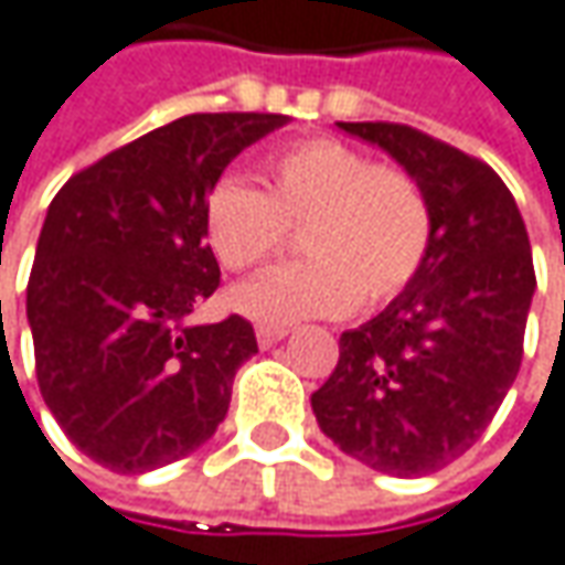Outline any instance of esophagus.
Masks as SVG:
<instances>
[{
    "label": "esophagus",
    "instance_id": "obj_1",
    "mask_svg": "<svg viewBox=\"0 0 565 565\" xmlns=\"http://www.w3.org/2000/svg\"><path fill=\"white\" fill-rule=\"evenodd\" d=\"M287 332H290L287 326H255V339H258V345H262V349H271V345H278Z\"/></svg>",
    "mask_w": 565,
    "mask_h": 565
}]
</instances>
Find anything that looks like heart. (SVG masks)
<instances>
[{"mask_svg": "<svg viewBox=\"0 0 565 565\" xmlns=\"http://www.w3.org/2000/svg\"><path fill=\"white\" fill-rule=\"evenodd\" d=\"M268 191L223 175L204 201L207 243L230 271H252L278 255L287 226L300 230L297 265L233 290V307L258 322L342 316L396 297L431 246V207L409 172L374 166L342 140L313 137L275 152Z\"/></svg>", "mask_w": 565, "mask_h": 565, "instance_id": "heart-1", "label": "heart"}]
</instances>
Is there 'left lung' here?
<instances>
[{
    "instance_id": "left-lung-1",
    "label": "left lung",
    "mask_w": 565,
    "mask_h": 565,
    "mask_svg": "<svg viewBox=\"0 0 565 565\" xmlns=\"http://www.w3.org/2000/svg\"><path fill=\"white\" fill-rule=\"evenodd\" d=\"M381 147L431 207V246L413 281L342 332L339 364L313 393L326 438L390 477H428L470 450L521 367L531 243L512 191L480 159L406 124H345Z\"/></svg>"
}]
</instances>
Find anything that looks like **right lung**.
<instances>
[{
    "mask_svg": "<svg viewBox=\"0 0 565 565\" xmlns=\"http://www.w3.org/2000/svg\"><path fill=\"white\" fill-rule=\"evenodd\" d=\"M284 115H188L108 152L51 201L28 281L41 396L115 473L188 457L226 418L258 351L243 316L191 326L220 287L204 201Z\"/></svg>",
    "mask_w": 565,
    "mask_h": 565,
    "instance_id": "1",
    "label": "right lung"
}]
</instances>
